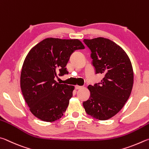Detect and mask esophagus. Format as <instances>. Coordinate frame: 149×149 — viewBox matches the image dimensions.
Masks as SVG:
<instances>
[{"label":"esophagus","instance_id":"esophagus-1","mask_svg":"<svg viewBox=\"0 0 149 149\" xmlns=\"http://www.w3.org/2000/svg\"><path fill=\"white\" fill-rule=\"evenodd\" d=\"M82 88V86H75V89L76 90H79V89H81V88Z\"/></svg>","mask_w":149,"mask_h":149}]
</instances>
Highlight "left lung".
I'll return each mask as SVG.
<instances>
[{
	"label": "left lung",
	"mask_w": 149,
	"mask_h": 149,
	"mask_svg": "<svg viewBox=\"0 0 149 149\" xmlns=\"http://www.w3.org/2000/svg\"><path fill=\"white\" fill-rule=\"evenodd\" d=\"M91 51L95 74L104 75L101 82L90 85L88 100L83 102L88 114L106 120L121 110L134 84V71L129 57L120 46L103 37L84 39Z\"/></svg>",
	"instance_id": "obj_1"
}]
</instances>
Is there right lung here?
<instances>
[{
    "label": "right lung",
    "instance_id": "obj_1",
    "mask_svg": "<svg viewBox=\"0 0 149 149\" xmlns=\"http://www.w3.org/2000/svg\"><path fill=\"white\" fill-rule=\"evenodd\" d=\"M78 39L48 38L31 49L23 62L20 86L34 116L54 122L63 115L72 96L73 86L59 84L55 77L67 74L65 68L71 54L84 49Z\"/></svg>",
    "mask_w": 149,
    "mask_h": 149
}]
</instances>
